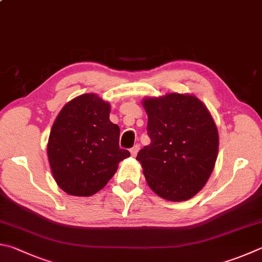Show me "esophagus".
Returning a JSON list of instances; mask_svg holds the SVG:
<instances>
[{"label":"esophagus","instance_id":"34e87169","mask_svg":"<svg viewBox=\"0 0 262 262\" xmlns=\"http://www.w3.org/2000/svg\"><path fill=\"white\" fill-rule=\"evenodd\" d=\"M139 150H140V145H134L130 149V155L133 156V157H135L136 155H137V152H139Z\"/></svg>","mask_w":262,"mask_h":262}]
</instances>
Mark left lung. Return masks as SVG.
Instances as JSON below:
<instances>
[{"mask_svg": "<svg viewBox=\"0 0 262 262\" xmlns=\"http://www.w3.org/2000/svg\"><path fill=\"white\" fill-rule=\"evenodd\" d=\"M147 135L151 143L136 159L149 187L170 202L192 198L214 168L219 134L205 105L191 95L168 94L146 98Z\"/></svg>", "mask_w": 262, "mask_h": 262, "instance_id": "obj_1", "label": "left lung"}]
</instances>
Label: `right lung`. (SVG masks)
I'll return each mask as SVG.
<instances>
[{
	"label": "right lung",
	"instance_id": "1",
	"mask_svg": "<svg viewBox=\"0 0 262 262\" xmlns=\"http://www.w3.org/2000/svg\"><path fill=\"white\" fill-rule=\"evenodd\" d=\"M108 117L110 104L95 94L72 99L57 116L47 150L54 179L66 193H96L130 156L119 146L120 128Z\"/></svg>",
	"mask_w": 262,
	"mask_h": 262
}]
</instances>
